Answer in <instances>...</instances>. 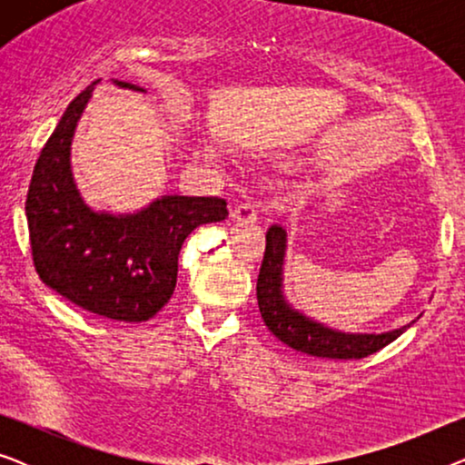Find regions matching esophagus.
<instances>
[{"label":"esophagus","mask_w":465,"mask_h":465,"mask_svg":"<svg viewBox=\"0 0 465 465\" xmlns=\"http://www.w3.org/2000/svg\"><path fill=\"white\" fill-rule=\"evenodd\" d=\"M231 218L234 222H245V224H253L258 220L256 207L250 205V203H243V205H237L231 209Z\"/></svg>","instance_id":"1"}]
</instances>
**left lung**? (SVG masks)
I'll return each instance as SVG.
<instances>
[{
    "label": "left lung",
    "instance_id": "1",
    "mask_svg": "<svg viewBox=\"0 0 465 465\" xmlns=\"http://www.w3.org/2000/svg\"><path fill=\"white\" fill-rule=\"evenodd\" d=\"M288 250V231L283 226H271L266 232L264 260L260 266L256 283V296L260 315L266 328L277 336L283 345L296 351L330 360H360L377 353L379 349L390 345L409 326L381 334H351L339 332L323 323L302 315L283 296V262Z\"/></svg>",
    "mask_w": 465,
    "mask_h": 465
}]
</instances>
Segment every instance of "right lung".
I'll return each instance as SVG.
<instances>
[{"label": "right lung", "instance_id": "obj_1", "mask_svg": "<svg viewBox=\"0 0 465 465\" xmlns=\"http://www.w3.org/2000/svg\"><path fill=\"white\" fill-rule=\"evenodd\" d=\"M97 84L67 105L35 163L25 203L31 253L42 282L69 302L114 322H148L173 294L183 241L196 226L226 220L228 209L218 196L180 194H164L135 213L88 207L69 156ZM114 84L145 93L131 82Z\"/></svg>", "mask_w": 465, "mask_h": 465}]
</instances>
